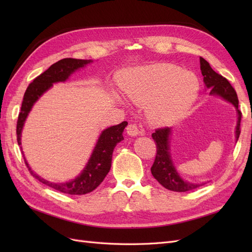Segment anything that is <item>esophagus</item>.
Returning a JSON list of instances; mask_svg holds the SVG:
<instances>
[{
    "label": "esophagus",
    "mask_w": 252,
    "mask_h": 252,
    "mask_svg": "<svg viewBox=\"0 0 252 252\" xmlns=\"http://www.w3.org/2000/svg\"><path fill=\"white\" fill-rule=\"evenodd\" d=\"M126 130H127V133L131 136H135L140 133L139 128L135 124H129L126 128Z\"/></svg>",
    "instance_id": "obj_1"
}]
</instances>
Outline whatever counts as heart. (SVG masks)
I'll use <instances>...</instances> for the list:
<instances>
[{
    "instance_id": "1",
    "label": "heart",
    "mask_w": 252,
    "mask_h": 252,
    "mask_svg": "<svg viewBox=\"0 0 252 252\" xmlns=\"http://www.w3.org/2000/svg\"><path fill=\"white\" fill-rule=\"evenodd\" d=\"M194 74L173 64H158L134 70L126 78L125 95L136 105L148 107L152 123H170L184 113L197 96Z\"/></svg>"
}]
</instances>
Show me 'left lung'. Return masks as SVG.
Returning a JSON list of instances; mask_svg holds the SVG:
<instances>
[{
  "label": "left lung",
  "mask_w": 252,
  "mask_h": 252,
  "mask_svg": "<svg viewBox=\"0 0 252 252\" xmlns=\"http://www.w3.org/2000/svg\"><path fill=\"white\" fill-rule=\"evenodd\" d=\"M201 71L204 77V83L207 88L210 89V94L220 95L224 100L230 102L234 105L238 110V125H236L235 136L238 141L241 133V119L242 112L239 110V98L236 95L234 88L231 86L227 79L217 73L210 67L209 63L200 57ZM171 128L162 127L156 129V131L151 134L152 139L157 143V155L155 162L151 167V173L155 179L166 189L177 192H185L189 190H193L204 184H193L183 180L175 170L172 164L170 152H169V134Z\"/></svg>",
  "instance_id": "8db88e82"
}]
</instances>
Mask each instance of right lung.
Segmentation results:
<instances>
[{
	"instance_id": "right-lung-1",
	"label": "right lung",
	"mask_w": 252,
	"mask_h": 252,
	"mask_svg": "<svg viewBox=\"0 0 252 252\" xmlns=\"http://www.w3.org/2000/svg\"><path fill=\"white\" fill-rule=\"evenodd\" d=\"M93 62L91 60H79L66 58L58 61L57 63L52 64L46 71L41 73L36 77L27 87L24 97H23L21 111L17 122V140L18 144L21 145V132L24 122L32 109L33 104L37 101L45 91L48 90L53 83L64 82L69 75L81 67ZM127 126V122H122L121 124L111 126L102 132L98 138L94 150L91 155L89 161L85 168L78 178L67 183H50L46 180L40 178L35 174L28 166L24 158V162L27 166L30 174L39 180L43 184L47 185L60 192L68 194H86L89 193L101 184L106 175L109 172L111 167V158L114 147L120 143L123 138L124 128ZM22 149V147H21Z\"/></svg>"
}]
</instances>
